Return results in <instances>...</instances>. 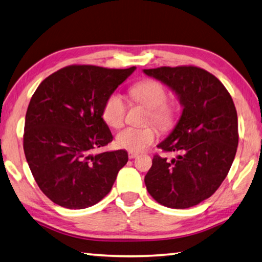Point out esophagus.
I'll list each match as a JSON object with an SVG mask.
<instances>
[{"label":"esophagus","instance_id":"obj_1","mask_svg":"<svg viewBox=\"0 0 262 262\" xmlns=\"http://www.w3.org/2000/svg\"><path fill=\"white\" fill-rule=\"evenodd\" d=\"M137 156H139V152H136V151H129V152H128V157H129L130 159L132 158H135Z\"/></svg>","mask_w":262,"mask_h":262}]
</instances>
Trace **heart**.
<instances>
[{"label":"heart","mask_w":262,"mask_h":262,"mask_svg":"<svg viewBox=\"0 0 262 262\" xmlns=\"http://www.w3.org/2000/svg\"><path fill=\"white\" fill-rule=\"evenodd\" d=\"M129 96L136 103L142 104L149 110V120L162 129H168L173 125L176 119V110L172 105L167 104V92L161 83L152 79L142 81L129 89ZM127 106L122 97L112 94L107 97L103 106L104 121L110 127L119 128L125 121ZM157 139V132L151 126L135 128L126 127L117 134L115 142L118 147L141 151L148 145L152 144Z\"/></svg>","instance_id":"1"}]
</instances>
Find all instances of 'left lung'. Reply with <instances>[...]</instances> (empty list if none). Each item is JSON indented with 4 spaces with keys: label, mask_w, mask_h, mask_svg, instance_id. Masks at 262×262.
Here are the masks:
<instances>
[{
    "label": "left lung",
    "mask_w": 262,
    "mask_h": 262,
    "mask_svg": "<svg viewBox=\"0 0 262 262\" xmlns=\"http://www.w3.org/2000/svg\"><path fill=\"white\" fill-rule=\"evenodd\" d=\"M171 89L183 106L173 130L157 147L178 152L176 158L155 155L144 183L161 205L185 209L214 194L236 156L238 118L227 89L207 70L183 66L143 69Z\"/></svg>",
    "instance_id": "1"
}]
</instances>
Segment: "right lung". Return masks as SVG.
<instances>
[{
  "mask_svg": "<svg viewBox=\"0 0 262 262\" xmlns=\"http://www.w3.org/2000/svg\"><path fill=\"white\" fill-rule=\"evenodd\" d=\"M135 69L69 66L35 90L25 115L24 152L35 183L56 205H96L127 164L126 150L94 151L113 140L101 115L105 100Z\"/></svg>",
  "mask_w": 262,
  "mask_h": 262,
  "instance_id": "obj_1",
  "label": "right lung"
}]
</instances>
